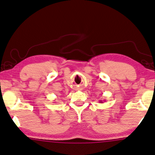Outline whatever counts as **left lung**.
I'll list each match as a JSON object with an SVG mask.
<instances>
[{"mask_svg": "<svg viewBox=\"0 0 155 155\" xmlns=\"http://www.w3.org/2000/svg\"><path fill=\"white\" fill-rule=\"evenodd\" d=\"M99 103H100V104H103V103H104V102H103L101 100H100V101H99Z\"/></svg>", "mask_w": 155, "mask_h": 155, "instance_id": "1", "label": "left lung"}]
</instances>
